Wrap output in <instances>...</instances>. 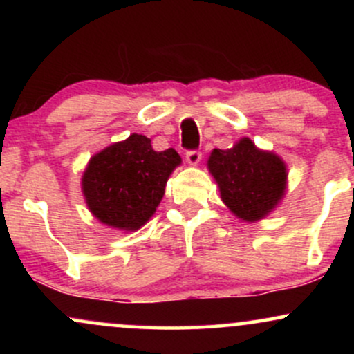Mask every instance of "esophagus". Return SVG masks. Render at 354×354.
Segmentation results:
<instances>
[{"label": "esophagus", "instance_id": "esophagus-1", "mask_svg": "<svg viewBox=\"0 0 354 354\" xmlns=\"http://www.w3.org/2000/svg\"><path fill=\"white\" fill-rule=\"evenodd\" d=\"M186 161H188L191 166H198L201 161V153L200 151H188L186 153Z\"/></svg>", "mask_w": 354, "mask_h": 354}]
</instances>
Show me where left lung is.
<instances>
[{
    "label": "left lung",
    "instance_id": "obj_1",
    "mask_svg": "<svg viewBox=\"0 0 354 354\" xmlns=\"http://www.w3.org/2000/svg\"><path fill=\"white\" fill-rule=\"evenodd\" d=\"M206 165L221 201L239 221H261L286 194L288 166L283 158L258 148L246 136L228 149H213Z\"/></svg>",
    "mask_w": 354,
    "mask_h": 354
}]
</instances>
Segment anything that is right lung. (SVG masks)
<instances>
[{"mask_svg": "<svg viewBox=\"0 0 354 354\" xmlns=\"http://www.w3.org/2000/svg\"><path fill=\"white\" fill-rule=\"evenodd\" d=\"M180 165L173 148L154 151L148 136L133 133L89 158L81 176L84 203L108 228L136 231L151 219Z\"/></svg>", "mask_w": 354, "mask_h": 354, "instance_id": "add662e5", "label": "right lung"}]
</instances>
